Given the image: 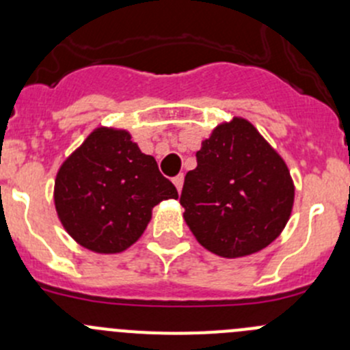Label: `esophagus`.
Returning <instances> with one entry per match:
<instances>
[{
    "mask_svg": "<svg viewBox=\"0 0 350 350\" xmlns=\"http://www.w3.org/2000/svg\"><path fill=\"white\" fill-rule=\"evenodd\" d=\"M172 183H174L176 189H178V191H181V189H183V185H185V176H183V174H178V176H176L174 179H172Z\"/></svg>",
    "mask_w": 350,
    "mask_h": 350,
    "instance_id": "34e87169",
    "label": "esophagus"
}]
</instances>
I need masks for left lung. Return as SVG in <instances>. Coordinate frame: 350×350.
Returning <instances> with one entry per match:
<instances>
[{
	"label": "left lung",
	"instance_id": "8db88e82",
	"mask_svg": "<svg viewBox=\"0 0 350 350\" xmlns=\"http://www.w3.org/2000/svg\"><path fill=\"white\" fill-rule=\"evenodd\" d=\"M185 178L181 204L196 241L235 259L269 245L291 215L295 186L281 155L235 116L211 132Z\"/></svg>",
	"mask_w": 350,
	"mask_h": 350
}]
</instances>
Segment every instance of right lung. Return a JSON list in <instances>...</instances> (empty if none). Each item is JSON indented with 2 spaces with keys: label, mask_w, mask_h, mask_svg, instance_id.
I'll return each instance as SVG.
<instances>
[{
  "label": "right lung",
  "mask_w": 350,
  "mask_h": 350,
  "mask_svg": "<svg viewBox=\"0 0 350 350\" xmlns=\"http://www.w3.org/2000/svg\"><path fill=\"white\" fill-rule=\"evenodd\" d=\"M178 198L152 155L125 130L96 129L61 165L54 201L59 220L77 243L98 254L129 249L147 228L152 208Z\"/></svg>",
  "instance_id": "add662e5"
}]
</instances>
